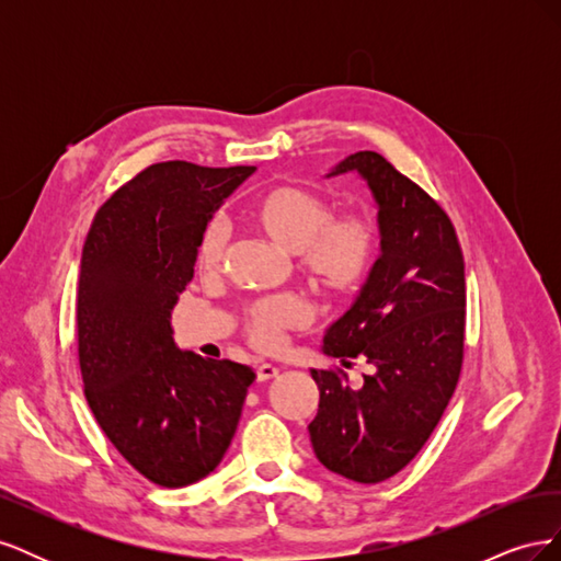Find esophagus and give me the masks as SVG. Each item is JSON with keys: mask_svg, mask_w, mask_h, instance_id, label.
I'll list each match as a JSON object with an SVG mask.
<instances>
[{"mask_svg": "<svg viewBox=\"0 0 561 561\" xmlns=\"http://www.w3.org/2000/svg\"><path fill=\"white\" fill-rule=\"evenodd\" d=\"M276 377H278V367L276 365L262 363L257 367V381H271V379H276Z\"/></svg>", "mask_w": 561, "mask_h": 561, "instance_id": "obj_1", "label": "esophagus"}]
</instances>
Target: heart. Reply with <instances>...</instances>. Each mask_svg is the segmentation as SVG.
<instances>
[{
  "instance_id": "heart-1",
  "label": "heart",
  "mask_w": 561,
  "mask_h": 561,
  "mask_svg": "<svg viewBox=\"0 0 561 561\" xmlns=\"http://www.w3.org/2000/svg\"><path fill=\"white\" fill-rule=\"evenodd\" d=\"M250 225L266 241L295 254L301 274L328 297H348L360 290L377 257V231L360 215L332 217L330 203L301 186H274L248 208ZM227 231L219 222L203 229L196 245V266L213 274L225 257ZM311 318L307 304L295 297L257 301L248 311L252 344L271 348L280 332L301 328Z\"/></svg>"
}]
</instances>
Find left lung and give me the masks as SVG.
<instances>
[{
	"instance_id": "1",
	"label": "left lung",
	"mask_w": 561,
	"mask_h": 561,
	"mask_svg": "<svg viewBox=\"0 0 561 561\" xmlns=\"http://www.w3.org/2000/svg\"><path fill=\"white\" fill-rule=\"evenodd\" d=\"M355 173L375 198L381 252L322 353L371 365L360 388L311 369L318 414L311 445L328 470L377 484L402 470L443 419L461 375L466 330L463 254L447 213L377 151H355L325 178Z\"/></svg>"
}]
</instances>
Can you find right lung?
Instances as JSON below:
<instances>
[{
    "label": "right lung",
    "mask_w": 561,
    "mask_h": 561,
    "mask_svg": "<svg viewBox=\"0 0 561 561\" xmlns=\"http://www.w3.org/2000/svg\"><path fill=\"white\" fill-rule=\"evenodd\" d=\"M257 171L149 165L95 213L77 293L79 367L100 428L159 486L210 474L239 426L254 371L182 351L171 332L215 210Z\"/></svg>",
    "instance_id": "obj_1"
}]
</instances>
